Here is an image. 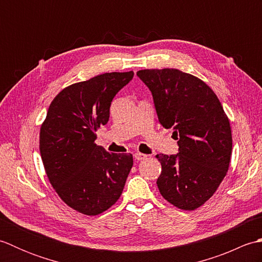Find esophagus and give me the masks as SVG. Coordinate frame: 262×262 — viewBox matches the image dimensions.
Listing matches in <instances>:
<instances>
[{
    "mask_svg": "<svg viewBox=\"0 0 262 262\" xmlns=\"http://www.w3.org/2000/svg\"><path fill=\"white\" fill-rule=\"evenodd\" d=\"M134 157H135V159H136L137 161H142V160H145V159L147 158V155H146V154H143V153H141V152H136Z\"/></svg>",
    "mask_w": 262,
    "mask_h": 262,
    "instance_id": "1",
    "label": "esophagus"
}]
</instances>
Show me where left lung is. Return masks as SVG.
I'll list each match as a JSON object with an SVG mask.
<instances>
[{
    "instance_id": "obj_1",
    "label": "left lung",
    "mask_w": 262,
    "mask_h": 262,
    "mask_svg": "<svg viewBox=\"0 0 262 262\" xmlns=\"http://www.w3.org/2000/svg\"><path fill=\"white\" fill-rule=\"evenodd\" d=\"M151 90L160 124L173 130L179 154H158L157 185L176 207L194 210L213 196L229 170L230 120L214 91L197 76L177 69L141 70Z\"/></svg>"
}]
</instances>
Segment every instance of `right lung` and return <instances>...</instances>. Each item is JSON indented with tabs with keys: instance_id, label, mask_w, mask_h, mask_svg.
Wrapping results in <instances>:
<instances>
[{
	"instance_id": "add662e5",
	"label": "right lung",
	"mask_w": 262,
	"mask_h": 262,
	"mask_svg": "<svg viewBox=\"0 0 262 262\" xmlns=\"http://www.w3.org/2000/svg\"><path fill=\"white\" fill-rule=\"evenodd\" d=\"M134 72H113L77 82L54 98L40 127L39 149L51 185L79 213L109 209L124 190L132 154L108 153L96 132L109 120L110 104Z\"/></svg>"
}]
</instances>
